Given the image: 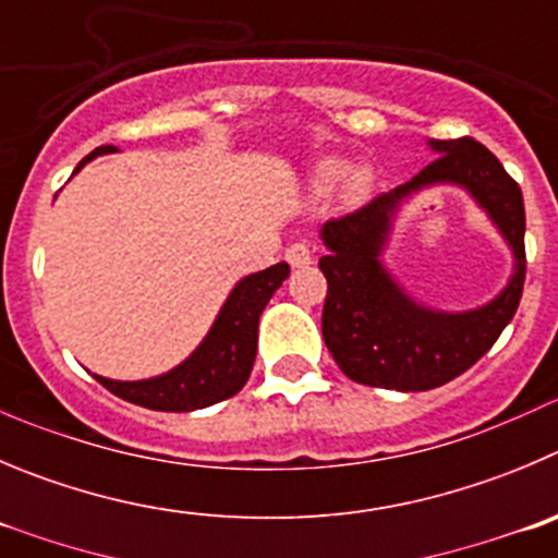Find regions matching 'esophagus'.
Masks as SVG:
<instances>
[{"mask_svg":"<svg viewBox=\"0 0 558 558\" xmlns=\"http://www.w3.org/2000/svg\"><path fill=\"white\" fill-rule=\"evenodd\" d=\"M284 257H288V263L293 265V268H306V265L312 263V248H310V243H306V241L290 243L288 254H284Z\"/></svg>","mask_w":558,"mask_h":558,"instance_id":"esophagus-1","label":"esophagus"}]
</instances>
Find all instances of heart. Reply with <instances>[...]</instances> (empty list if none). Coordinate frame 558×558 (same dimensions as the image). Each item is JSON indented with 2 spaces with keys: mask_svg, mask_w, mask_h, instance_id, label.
I'll return each mask as SVG.
<instances>
[{
  "mask_svg": "<svg viewBox=\"0 0 558 558\" xmlns=\"http://www.w3.org/2000/svg\"><path fill=\"white\" fill-rule=\"evenodd\" d=\"M344 172V163L331 158V161H323L315 172V191L317 194H328L333 189L339 178ZM373 189V174H369L367 167H353L348 174H344V183H342V199L348 205H359L364 196L369 194Z\"/></svg>",
  "mask_w": 558,
  "mask_h": 558,
  "instance_id": "obj_1",
  "label": "heart"
}]
</instances>
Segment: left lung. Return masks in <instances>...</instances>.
Wrapping results in <instances>:
<instances>
[{"label": "left lung", "mask_w": 558, "mask_h": 558, "mask_svg": "<svg viewBox=\"0 0 558 558\" xmlns=\"http://www.w3.org/2000/svg\"><path fill=\"white\" fill-rule=\"evenodd\" d=\"M429 147L438 158L416 178L342 219L326 221L320 230L328 248L320 257L328 282L323 339L339 369L355 384L395 391H427L449 384L493 348L521 304L526 282L521 185L471 136L429 140ZM438 182L469 190L515 254L508 288L480 311H429L413 302L379 263L396 208L411 193Z\"/></svg>", "instance_id": "left-lung-1"}]
</instances>
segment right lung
<instances>
[{
    "label": "right lung",
    "instance_id": "1",
    "mask_svg": "<svg viewBox=\"0 0 558 558\" xmlns=\"http://www.w3.org/2000/svg\"><path fill=\"white\" fill-rule=\"evenodd\" d=\"M114 150L117 147L111 145L98 147L78 163L76 172L89 158ZM288 276L290 265L276 263L241 279L221 306L208 337L199 342V348L183 364H178L169 373L147 380H109L100 378V375H95V378L120 400L150 408V411L185 413L216 405V402L238 395L254 367L259 315Z\"/></svg>",
    "mask_w": 558,
    "mask_h": 558
}]
</instances>
